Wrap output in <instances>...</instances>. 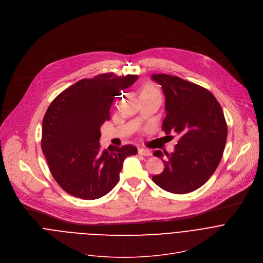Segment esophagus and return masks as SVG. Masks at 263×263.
I'll return each mask as SVG.
<instances>
[{
    "mask_svg": "<svg viewBox=\"0 0 263 263\" xmlns=\"http://www.w3.org/2000/svg\"><path fill=\"white\" fill-rule=\"evenodd\" d=\"M138 154L140 156H143V157H151L152 156V153L149 151H146V149H139Z\"/></svg>",
    "mask_w": 263,
    "mask_h": 263,
    "instance_id": "34e87169",
    "label": "esophagus"
}]
</instances>
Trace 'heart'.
Segmentation results:
<instances>
[{
  "instance_id": "obj_1",
  "label": "heart",
  "mask_w": 263,
  "mask_h": 263,
  "mask_svg": "<svg viewBox=\"0 0 263 263\" xmlns=\"http://www.w3.org/2000/svg\"><path fill=\"white\" fill-rule=\"evenodd\" d=\"M141 100L145 99H160L161 100V93L159 88L154 83H145L141 86L139 90Z\"/></svg>"
}]
</instances>
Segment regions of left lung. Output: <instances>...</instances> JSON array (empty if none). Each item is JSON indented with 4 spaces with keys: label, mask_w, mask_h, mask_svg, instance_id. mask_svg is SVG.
I'll use <instances>...</instances> for the list:
<instances>
[{
    "label": "left lung",
    "mask_w": 263,
    "mask_h": 263,
    "mask_svg": "<svg viewBox=\"0 0 263 263\" xmlns=\"http://www.w3.org/2000/svg\"><path fill=\"white\" fill-rule=\"evenodd\" d=\"M152 79L165 94L162 129L179 137L172 154L154 153L165 158V169L153 181L172 194L194 192L212 176L222 158L228 138L223 110L214 95L197 84L166 73H155Z\"/></svg>",
    "instance_id": "left-lung-1"
}]
</instances>
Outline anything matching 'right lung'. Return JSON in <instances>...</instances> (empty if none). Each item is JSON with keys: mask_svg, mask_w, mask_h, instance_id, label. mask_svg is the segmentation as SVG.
<instances>
[{"mask_svg": "<svg viewBox=\"0 0 263 263\" xmlns=\"http://www.w3.org/2000/svg\"><path fill=\"white\" fill-rule=\"evenodd\" d=\"M138 76L102 73L83 79L61 92L49 105L42 126V151L52 176L67 194L95 200L118 183L125 159L137 154L133 145L100 148V126L109 120L116 96Z\"/></svg>", "mask_w": 263, "mask_h": 263, "instance_id": "right-lung-1", "label": "right lung"}]
</instances>
